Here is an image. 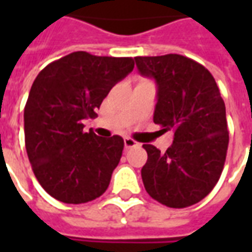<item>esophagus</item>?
<instances>
[{
  "mask_svg": "<svg viewBox=\"0 0 252 252\" xmlns=\"http://www.w3.org/2000/svg\"><path fill=\"white\" fill-rule=\"evenodd\" d=\"M124 146H126V148H132V147H136V146H139V143L135 142V140L131 139V137H126V139H124Z\"/></svg>",
  "mask_w": 252,
  "mask_h": 252,
  "instance_id": "1",
  "label": "esophagus"
}]
</instances>
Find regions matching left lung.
Masks as SVG:
<instances>
[{
  "label": "left lung",
  "instance_id": "1",
  "mask_svg": "<svg viewBox=\"0 0 252 252\" xmlns=\"http://www.w3.org/2000/svg\"><path fill=\"white\" fill-rule=\"evenodd\" d=\"M139 72L157 83L154 123L174 132L166 153L143 144L142 178L154 200L186 208L205 198L221 175L228 148L225 104L205 67L178 54L135 58Z\"/></svg>",
  "mask_w": 252,
  "mask_h": 252
}]
</instances>
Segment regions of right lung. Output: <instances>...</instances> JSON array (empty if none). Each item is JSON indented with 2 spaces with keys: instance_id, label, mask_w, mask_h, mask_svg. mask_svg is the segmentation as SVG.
<instances>
[{
  "instance_id": "obj_1",
  "label": "right lung",
  "mask_w": 252,
  "mask_h": 252,
  "mask_svg": "<svg viewBox=\"0 0 252 252\" xmlns=\"http://www.w3.org/2000/svg\"><path fill=\"white\" fill-rule=\"evenodd\" d=\"M132 58L77 51L46 66L24 109L25 148L41 188L58 201L83 204L108 189L124 148L121 136L83 131L102 99L133 70Z\"/></svg>"
}]
</instances>
